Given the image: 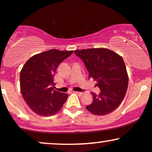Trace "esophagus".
I'll use <instances>...</instances> for the list:
<instances>
[{"label":"esophagus","instance_id":"obj_1","mask_svg":"<svg viewBox=\"0 0 152 152\" xmlns=\"http://www.w3.org/2000/svg\"><path fill=\"white\" fill-rule=\"evenodd\" d=\"M74 93L76 94H77L78 96H81V95H83V93H82V92H78V91H74Z\"/></svg>","mask_w":152,"mask_h":152}]
</instances>
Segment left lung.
<instances>
[{
    "instance_id": "8db88e82",
    "label": "left lung",
    "mask_w": 152,
    "mask_h": 152,
    "mask_svg": "<svg viewBox=\"0 0 152 152\" xmlns=\"http://www.w3.org/2000/svg\"><path fill=\"white\" fill-rule=\"evenodd\" d=\"M83 61L89 77L98 82L99 95L92 93L93 100L86 106L89 112L96 115L112 113L122 103L128 86V76L125 62L120 55L105 48L74 51Z\"/></svg>"
}]
</instances>
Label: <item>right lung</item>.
Returning a JSON list of instances; mask_svg holds the SVG:
<instances>
[{
  "label": "right lung",
  "instance_id": "right-lung-1",
  "mask_svg": "<svg viewBox=\"0 0 152 152\" xmlns=\"http://www.w3.org/2000/svg\"><path fill=\"white\" fill-rule=\"evenodd\" d=\"M73 51L51 49L32 56L20 71V90L24 100L33 112L51 116L61 108L68 94L54 90V76L58 64Z\"/></svg>",
  "mask_w": 152,
  "mask_h": 152
}]
</instances>
